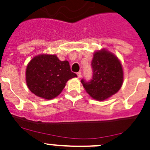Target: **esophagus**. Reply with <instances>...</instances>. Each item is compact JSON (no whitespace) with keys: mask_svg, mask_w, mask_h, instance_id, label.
<instances>
[{"mask_svg":"<svg viewBox=\"0 0 150 150\" xmlns=\"http://www.w3.org/2000/svg\"><path fill=\"white\" fill-rule=\"evenodd\" d=\"M81 72H78V73H77V77H78L79 79H80L81 78Z\"/></svg>","mask_w":150,"mask_h":150,"instance_id":"esophagus-1","label":"esophagus"}]
</instances>
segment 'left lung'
I'll list each match as a JSON object with an SVG mask.
<instances>
[{
  "label": "left lung",
  "instance_id": "left-lung-1",
  "mask_svg": "<svg viewBox=\"0 0 150 150\" xmlns=\"http://www.w3.org/2000/svg\"><path fill=\"white\" fill-rule=\"evenodd\" d=\"M93 77L89 81L81 80L84 89L94 99L103 100L113 96L122 87V65L112 53L101 50L93 55L91 63Z\"/></svg>",
  "mask_w": 150,
  "mask_h": 150
}]
</instances>
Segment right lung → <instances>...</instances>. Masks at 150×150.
<instances>
[{"instance_id": "right-lung-1", "label": "right lung", "mask_w": 150, "mask_h": 150, "mask_svg": "<svg viewBox=\"0 0 150 150\" xmlns=\"http://www.w3.org/2000/svg\"><path fill=\"white\" fill-rule=\"evenodd\" d=\"M76 76L71 71L67 60L60 61L54 54L35 56L26 69V82L30 90L35 96L48 100L57 97L68 80Z\"/></svg>"}]
</instances>
